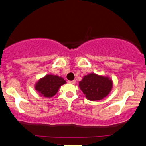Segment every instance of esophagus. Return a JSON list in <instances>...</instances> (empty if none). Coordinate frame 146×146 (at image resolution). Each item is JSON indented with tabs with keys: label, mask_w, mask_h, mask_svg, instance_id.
Returning a JSON list of instances; mask_svg holds the SVG:
<instances>
[{
	"label": "esophagus",
	"mask_w": 146,
	"mask_h": 146,
	"mask_svg": "<svg viewBox=\"0 0 146 146\" xmlns=\"http://www.w3.org/2000/svg\"><path fill=\"white\" fill-rule=\"evenodd\" d=\"M75 82H76V81L75 80H73V81H69V83H71V84H75Z\"/></svg>",
	"instance_id": "34e87169"
}]
</instances>
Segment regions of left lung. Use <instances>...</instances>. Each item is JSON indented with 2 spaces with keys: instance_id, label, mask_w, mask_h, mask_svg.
Segmentation results:
<instances>
[{
  "instance_id": "left-lung-1",
  "label": "left lung",
  "mask_w": 146,
  "mask_h": 146,
  "mask_svg": "<svg viewBox=\"0 0 146 146\" xmlns=\"http://www.w3.org/2000/svg\"><path fill=\"white\" fill-rule=\"evenodd\" d=\"M79 87L87 100L97 101L104 99L110 93L113 81L109 77L90 73L79 81Z\"/></svg>"
}]
</instances>
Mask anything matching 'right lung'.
<instances>
[{
	"label": "right lung",
	"mask_w": 146,
	"mask_h": 146,
	"mask_svg": "<svg viewBox=\"0 0 146 146\" xmlns=\"http://www.w3.org/2000/svg\"><path fill=\"white\" fill-rule=\"evenodd\" d=\"M65 83V79L61 77L49 74L40 79L36 83L35 88L40 93V96L52 98L57 93L59 87Z\"/></svg>",
	"instance_id": "right-lung-1"
}]
</instances>
